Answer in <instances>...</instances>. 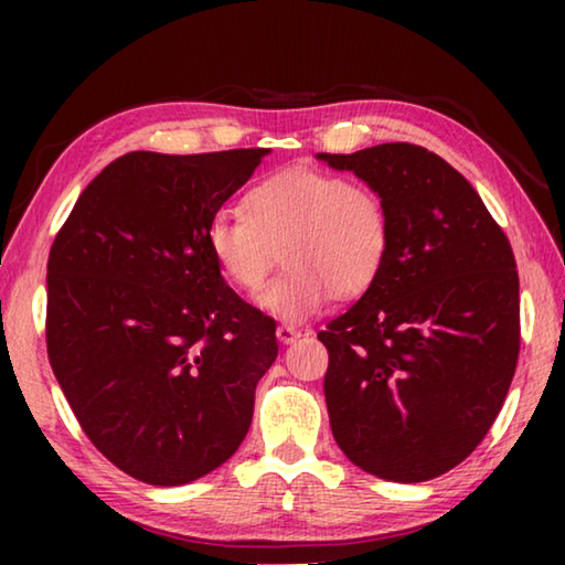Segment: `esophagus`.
I'll return each instance as SVG.
<instances>
[{
    "instance_id": "obj_1",
    "label": "esophagus",
    "mask_w": 565,
    "mask_h": 565,
    "mask_svg": "<svg viewBox=\"0 0 565 565\" xmlns=\"http://www.w3.org/2000/svg\"><path fill=\"white\" fill-rule=\"evenodd\" d=\"M276 337H279L281 343H294L296 339L301 337V331L296 329V327H291V323H281V327L276 329Z\"/></svg>"
}]
</instances>
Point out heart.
Here are the masks:
<instances>
[{"mask_svg": "<svg viewBox=\"0 0 565 565\" xmlns=\"http://www.w3.org/2000/svg\"><path fill=\"white\" fill-rule=\"evenodd\" d=\"M206 246L236 289H262L284 256V271L259 294L271 317L299 323L333 294L356 296L379 279L391 252L386 199L359 179L321 169H286L244 196V214L218 209Z\"/></svg>", "mask_w": 565, "mask_h": 565, "instance_id": "b5f03b06", "label": "heart"}]
</instances>
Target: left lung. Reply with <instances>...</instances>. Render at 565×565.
Instances as JSON below:
<instances>
[{"label": "left lung", "mask_w": 565, "mask_h": 565, "mask_svg": "<svg viewBox=\"0 0 565 565\" xmlns=\"http://www.w3.org/2000/svg\"><path fill=\"white\" fill-rule=\"evenodd\" d=\"M386 199L391 252L366 294L319 331L333 438L386 481L451 471L489 434L521 349L509 236L434 151L391 141L319 154Z\"/></svg>", "instance_id": "obj_1"}]
</instances>
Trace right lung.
Instances as JSON below:
<instances>
[{"mask_svg": "<svg viewBox=\"0 0 565 565\" xmlns=\"http://www.w3.org/2000/svg\"><path fill=\"white\" fill-rule=\"evenodd\" d=\"M269 149L131 151L76 199L46 264V353L97 451L151 486L236 454L279 341L224 284L206 224Z\"/></svg>", "mask_w": 565, "mask_h": 565, "instance_id": "right-lung-1", "label": "right lung"}]
</instances>
